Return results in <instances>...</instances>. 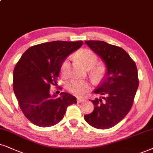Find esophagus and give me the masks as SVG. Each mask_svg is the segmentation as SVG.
<instances>
[{"mask_svg":"<svg viewBox=\"0 0 153 153\" xmlns=\"http://www.w3.org/2000/svg\"><path fill=\"white\" fill-rule=\"evenodd\" d=\"M83 101H84V98L83 97H77V102H79V103H80V102H82Z\"/></svg>","mask_w":153,"mask_h":153,"instance_id":"1","label":"esophagus"}]
</instances>
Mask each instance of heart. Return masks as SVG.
Masks as SVG:
<instances>
[{
    "label": "heart",
    "mask_w": 153,
    "mask_h": 153,
    "mask_svg": "<svg viewBox=\"0 0 153 153\" xmlns=\"http://www.w3.org/2000/svg\"><path fill=\"white\" fill-rule=\"evenodd\" d=\"M75 58L80 61L81 64L85 68H90L93 67L97 61V57L93 51L90 49H84L80 51L75 54ZM68 68V60L66 59L63 61L61 65V71L63 74H65ZM97 71L100 73L101 68H97ZM67 90L71 93L75 95H82L84 93L90 90V85L88 82L84 80H73L67 84Z\"/></svg>",
    "instance_id": "1"
}]
</instances>
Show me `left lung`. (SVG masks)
<instances>
[{
    "label": "left lung",
    "instance_id": "1",
    "mask_svg": "<svg viewBox=\"0 0 153 153\" xmlns=\"http://www.w3.org/2000/svg\"><path fill=\"white\" fill-rule=\"evenodd\" d=\"M103 61L107 68L105 77L94 93L104 97L90 100L94 110L85 115L88 124L98 129L114 126L128 114L138 88L136 63L122 48L103 41L85 42Z\"/></svg>",
    "mask_w": 153,
    "mask_h": 153
}]
</instances>
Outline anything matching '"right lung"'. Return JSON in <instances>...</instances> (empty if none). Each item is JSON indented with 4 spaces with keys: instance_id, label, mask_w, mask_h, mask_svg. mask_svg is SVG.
<instances>
[{
    "instance_id": "obj_1",
    "label": "right lung",
    "mask_w": 153,
    "mask_h": 153,
    "mask_svg": "<svg viewBox=\"0 0 153 153\" xmlns=\"http://www.w3.org/2000/svg\"><path fill=\"white\" fill-rule=\"evenodd\" d=\"M82 41H54L31 46L15 65L13 90L25 117L34 125L49 127L62 120L68 106L77 103L67 92L50 94L64 60L82 45Z\"/></svg>"
}]
</instances>
